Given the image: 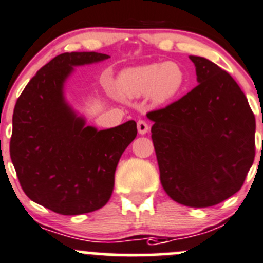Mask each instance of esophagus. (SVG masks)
Returning <instances> with one entry per match:
<instances>
[{
  "label": "esophagus",
  "instance_id": "1",
  "mask_svg": "<svg viewBox=\"0 0 263 263\" xmlns=\"http://www.w3.org/2000/svg\"><path fill=\"white\" fill-rule=\"evenodd\" d=\"M137 131H139L140 135H145L149 131V124L145 121H139L137 122Z\"/></svg>",
  "mask_w": 263,
  "mask_h": 263
}]
</instances>
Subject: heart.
<instances>
[{"instance_id": "heart-1", "label": "heart", "mask_w": 263, "mask_h": 263, "mask_svg": "<svg viewBox=\"0 0 263 263\" xmlns=\"http://www.w3.org/2000/svg\"><path fill=\"white\" fill-rule=\"evenodd\" d=\"M186 86V73L180 64L153 63L127 68L117 78V92L121 98L139 99L149 95L155 105L175 100Z\"/></svg>"}]
</instances>
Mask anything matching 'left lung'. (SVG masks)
I'll list each match as a JSON object with an SVG mask.
<instances>
[{
	"mask_svg": "<svg viewBox=\"0 0 263 263\" xmlns=\"http://www.w3.org/2000/svg\"><path fill=\"white\" fill-rule=\"evenodd\" d=\"M189 58L199 85L146 117L164 191L180 204L205 208L240 190L254 160L256 119L228 72Z\"/></svg>",
	"mask_w": 263,
	"mask_h": 263,
	"instance_id": "obj_1",
	"label": "left lung"
}]
</instances>
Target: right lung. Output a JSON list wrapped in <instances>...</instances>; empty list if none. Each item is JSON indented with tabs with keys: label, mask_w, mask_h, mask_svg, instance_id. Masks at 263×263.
Masks as SVG:
<instances>
[{
	"label": "right lung",
	"mask_w": 263,
	"mask_h": 263,
	"mask_svg": "<svg viewBox=\"0 0 263 263\" xmlns=\"http://www.w3.org/2000/svg\"><path fill=\"white\" fill-rule=\"evenodd\" d=\"M109 58L93 51L58 55L15 105L10 157L19 182L30 200L59 215H83L108 203L119 158L137 135L135 121L100 131L87 126L65 98L74 68Z\"/></svg>",
	"instance_id": "1"
}]
</instances>
